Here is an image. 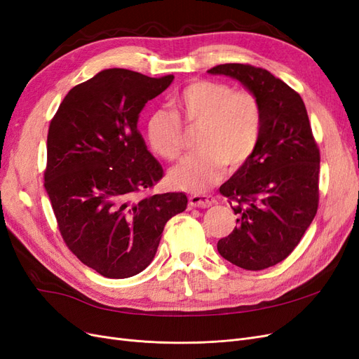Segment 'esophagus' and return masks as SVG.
I'll list each match as a JSON object with an SVG mask.
<instances>
[{
    "label": "esophagus",
    "instance_id": "obj_1",
    "mask_svg": "<svg viewBox=\"0 0 359 359\" xmlns=\"http://www.w3.org/2000/svg\"><path fill=\"white\" fill-rule=\"evenodd\" d=\"M215 203L217 201L212 196H206V194H191L189 198V205L191 208H208Z\"/></svg>",
    "mask_w": 359,
    "mask_h": 359
}]
</instances>
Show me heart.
Returning a JSON list of instances; mask_svg holds the SVG:
<instances>
[{
  "label": "heart",
  "instance_id": "obj_1",
  "mask_svg": "<svg viewBox=\"0 0 359 359\" xmlns=\"http://www.w3.org/2000/svg\"><path fill=\"white\" fill-rule=\"evenodd\" d=\"M172 104L175 115L157 109L148 118L147 139L153 153L166 160L181 154L178 118L190 127H199V153L182 158L168 173L173 187L205 191L222 178L224 165L236 170L252 158L264 127L262 106L253 93L198 79L184 86Z\"/></svg>",
  "mask_w": 359,
  "mask_h": 359
}]
</instances>
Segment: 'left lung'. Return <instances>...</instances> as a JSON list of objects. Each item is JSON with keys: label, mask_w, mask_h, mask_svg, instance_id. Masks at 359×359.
<instances>
[{"label": "left lung", "mask_w": 359, "mask_h": 359, "mask_svg": "<svg viewBox=\"0 0 359 359\" xmlns=\"http://www.w3.org/2000/svg\"><path fill=\"white\" fill-rule=\"evenodd\" d=\"M208 73L241 82L264 111L262 135L252 158L220 187L233 202L238 224L217 243V250L244 269L274 266L293 252L318 211L320 156L306 104L265 69L220 64Z\"/></svg>", "instance_id": "left-lung-1"}]
</instances>
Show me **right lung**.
<instances>
[{
    "instance_id": "right-lung-1",
    "label": "right lung",
    "mask_w": 359,
    "mask_h": 359,
    "mask_svg": "<svg viewBox=\"0 0 359 359\" xmlns=\"http://www.w3.org/2000/svg\"><path fill=\"white\" fill-rule=\"evenodd\" d=\"M172 81L102 70L73 86L50 121L46 193L67 247L103 277L142 273L168 220L187 208L184 193L140 198L163 169L137 132L139 115Z\"/></svg>"
}]
</instances>
